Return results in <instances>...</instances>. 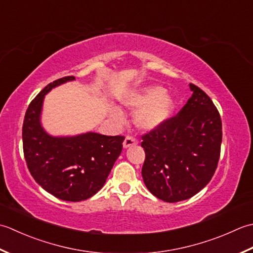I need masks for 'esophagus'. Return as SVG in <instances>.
Segmentation results:
<instances>
[{
  "instance_id": "esophagus-1",
  "label": "esophagus",
  "mask_w": 253,
  "mask_h": 253,
  "mask_svg": "<svg viewBox=\"0 0 253 253\" xmlns=\"http://www.w3.org/2000/svg\"><path fill=\"white\" fill-rule=\"evenodd\" d=\"M137 144V140L135 137H133L131 135H126L125 142H123V147L125 148H127L130 146H133V145H136Z\"/></svg>"
}]
</instances>
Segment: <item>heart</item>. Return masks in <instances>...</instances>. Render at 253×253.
I'll return each mask as SVG.
<instances>
[{
	"mask_svg": "<svg viewBox=\"0 0 253 253\" xmlns=\"http://www.w3.org/2000/svg\"><path fill=\"white\" fill-rule=\"evenodd\" d=\"M122 104L137 109L134 115V122L137 127L145 131L155 130L170 119L174 110L173 97L164 90L161 86H146L131 92L122 98ZM113 116L120 117L117 109H113Z\"/></svg>",
	"mask_w": 253,
	"mask_h": 253,
	"instance_id": "1",
	"label": "heart"
}]
</instances>
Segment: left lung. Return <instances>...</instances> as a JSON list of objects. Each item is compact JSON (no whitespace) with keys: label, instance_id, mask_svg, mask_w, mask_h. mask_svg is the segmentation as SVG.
Masks as SVG:
<instances>
[{"label":"left lung","instance_id":"1","mask_svg":"<svg viewBox=\"0 0 253 253\" xmlns=\"http://www.w3.org/2000/svg\"><path fill=\"white\" fill-rule=\"evenodd\" d=\"M187 104L163 126L142 136V177L153 195L174 203L192 198L217 168L221 120L211 98L194 84Z\"/></svg>","mask_w":253,"mask_h":253}]
</instances>
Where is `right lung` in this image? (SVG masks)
<instances>
[{
  "label": "right lung",
  "instance_id": "obj_1",
  "mask_svg": "<svg viewBox=\"0 0 253 253\" xmlns=\"http://www.w3.org/2000/svg\"><path fill=\"white\" fill-rule=\"evenodd\" d=\"M74 80L65 76L52 82L30 102L23 123V148L29 171L41 188L60 200L80 202L104 187L125 136L94 132L52 136L44 131L40 122L44 95Z\"/></svg>",
  "mask_w": 253,
  "mask_h": 253
}]
</instances>
